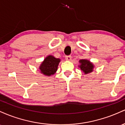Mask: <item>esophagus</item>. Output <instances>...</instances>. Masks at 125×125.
Segmentation results:
<instances>
[{
	"label": "esophagus",
	"mask_w": 125,
	"mask_h": 125,
	"mask_svg": "<svg viewBox=\"0 0 125 125\" xmlns=\"http://www.w3.org/2000/svg\"><path fill=\"white\" fill-rule=\"evenodd\" d=\"M71 58H72V57H71V56L70 55L66 56V57H65V60H67V61H71Z\"/></svg>",
	"instance_id": "1"
}]
</instances>
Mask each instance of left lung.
<instances>
[{
  "label": "left lung",
  "instance_id": "1",
  "mask_svg": "<svg viewBox=\"0 0 125 125\" xmlns=\"http://www.w3.org/2000/svg\"><path fill=\"white\" fill-rule=\"evenodd\" d=\"M80 65L78 67L80 68L81 71L84 73V74H87L93 72L94 65L91 61L86 59H82L79 61Z\"/></svg>",
  "mask_w": 125,
  "mask_h": 125
}]
</instances>
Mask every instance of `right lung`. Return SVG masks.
Listing matches in <instances>:
<instances>
[{
	"mask_svg": "<svg viewBox=\"0 0 125 125\" xmlns=\"http://www.w3.org/2000/svg\"><path fill=\"white\" fill-rule=\"evenodd\" d=\"M60 61V58H55L52 55H48L39 67L41 73L45 76L53 75L57 72Z\"/></svg>",
	"mask_w": 125,
	"mask_h": 125,
	"instance_id": "1",
	"label": "right lung"
}]
</instances>
